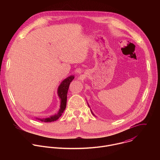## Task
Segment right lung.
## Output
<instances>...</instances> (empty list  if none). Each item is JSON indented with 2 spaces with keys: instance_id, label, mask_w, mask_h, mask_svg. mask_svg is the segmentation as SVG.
I'll return each mask as SVG.
<instances>
[{
  "instance_id": "right-lung-1",
  "label": "right lung",
  "mask_w": 160,
  "mask_h": 160,
  "mask_svg": "<svg viewBox=\"0 0 160 160\" xmlns=\"http://www.w3.org/2000/svg\"><path fill=\"white\" fill-rule=\"evenodd\" d=\"M74 77L70 76L68 77L65 80H64L61 85L59 86L58 90V93L59 98L61 99V106L59 111H58V114L56 115L50 117L49 118H47L45 119H40L42 122H51L57 120L61 115L62 113L64 112L66 107V101H67V94H68V88H69L70 84L72 82V81L73 80ZM39 120V119H38Z\"/></svg>"
}]
</instances>
